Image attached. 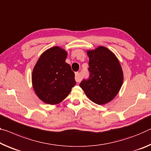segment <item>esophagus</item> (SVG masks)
Instances as JSON below:
<instances>
[{
  "mask_svg": "<svg viewBox=\"0 0 151 151\" xmlns=\"http://www.w3.org/2000/svg\"><path fill=\"white\" fill-rule=\"evenodd\" d=\"M75 80L76 82H80L81 80V76L80 75L79 73H75Z\"/></svg>",
  "mask_w": 151,
  "mask_h": 151,
  "instance_id": "obj_1",
  "label": "esophagus"
}]
</instances>
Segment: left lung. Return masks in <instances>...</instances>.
<instances>
[{"label":"left lung","mask_w":151,"mask_h":151,"mask_svg":"<svg viewBox=\"0 0 151 151\" xmlns=\"http://www.w3.org/2000/svg\"><path fill=\"white\" fill-rule=\"evenodd\" d=\"M87 54L90 76L79 85L91 101L106 104L114 99L122 86V68L116 55L102 45L87 50Z\"/></svg>","instance_id":"1"}]
</instances>
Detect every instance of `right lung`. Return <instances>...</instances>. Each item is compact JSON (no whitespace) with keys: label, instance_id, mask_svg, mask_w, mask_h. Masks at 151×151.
<instances>
[{"label":"right lung","instance_id":"right-lung-1","mask_svg":"<svg viewBox=\"0 0 151 151\" xmlns=\"http://www.w3.org/2000/svg\"><path fill=\"white\" fill-rule=\"evenodd\" d=\"M67 52L59 46L43 52L33 69V90L45 104L57 105L62 102L76 85L75 73L66 63Z\"/></svg>","mask_w":151,"mask_h":151}]
</instances>
